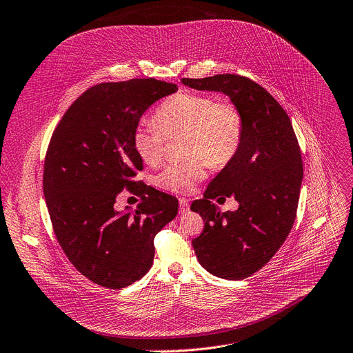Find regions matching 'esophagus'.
Listing matches in <instances>:
<instances>
[{
    "label": "esophagus",
    "mask_w": 353,
    "mask_h": 353,
    "mask_svg": "<svg viewBox=\"0 0 353 353\" xmlns=\"http://www.w3.org/2000/svg\"><path fill=\"white\" fill-rule=\"evenodd\" d=\"M179 204H180V212L181 214H185L187 211H188V200H185V199H180L179 200Z\"/></svg>",
    "instance_id": "esophagus-1"
}]
</instances>
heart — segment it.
I'll list each match as a JSON object with an SVG mask.
<instances>
[{"mask_svg": "<svg viewBox=\"0 0 353 353\" xmlns=\"http://www.w3.org/2000/svg\"><path fill=\"white\" fill-rule=\"evenodd\" d=\"M154 121H142L132 132V149L146 165L163 157L168 139H183L181 162L166 165L156 176L159 187L188 193L207 177L211 166L222 168L236 156L243 137L242 114L230 101L208 92L180 91L160 104Z\"/></svg>", "mask_w": 353, "mask_h": 353, "instance_id": "b5f03b06", "label": "heart"}]
</instances>
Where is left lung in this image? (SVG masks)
I'll return each mask as SVG.
<instances>
[{
  "instance_id": "8db88e82",
  "label": "left lung",
  "mask_w": 353,
  "mask_h": 353,
  "mask_svg": "<svg viewBox=\"0 0 353 353\" xmlns=\"http://www.w3.org/2000/svg\"><path fill=\"white\" fill-rule=\"evenodd\" d=\"M181 83L228 95L242 114L236 156L191 205L204 219L203 234L191 242L200 265L216 277L242 280L273 258L293 228L303 180L300 146L285 111L250 79L216 74ZM218 195H234L240 208L221 213L209 201Z\"/></svg>"
}]
</instances>
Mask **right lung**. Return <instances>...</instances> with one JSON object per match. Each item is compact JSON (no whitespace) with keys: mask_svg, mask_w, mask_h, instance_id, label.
Returning <instances> with one entry per match:
<instances>
[{"mask_svg":"<svg viewBox=\"0 0 353 353\" xmlns=\"http://www.w3.org/2000/svg\"><path fill=\"white\" fill-rule=\"evenodd\" d=\"M176 91L152 77L97 84L52 135L43 194L53 231L72 265L95 284L117 290L142 279L153 265L156 234L177 215V199L134 181L143 165L131 142L143 112ZM123 188L144 196L135 213L113 208Z\"/></svg>","mask_w":353,"mask_h":353,"instance_id":"right-lung-1","label":"right lung"}]
</instances>
